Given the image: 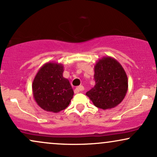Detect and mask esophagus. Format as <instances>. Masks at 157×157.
Returning a JSON list of instances; mask_svg holds the SVG:
<instances>
[{"mask_svg":"<svg viewBox=\"0 0 157 157\" xmlns=\"http://www.w3.org/2000/svg\"><path fill=\"white\" fill-rule=\"evenodd\" d=\"M84 90V87L82 86H77V87L75 89V91H76L77 93L78 92H81V91H82Z\"/></svg>","mask_w":157,"mask_h":157,"instance_id":"1","label":"esophagus"}]
</instances>
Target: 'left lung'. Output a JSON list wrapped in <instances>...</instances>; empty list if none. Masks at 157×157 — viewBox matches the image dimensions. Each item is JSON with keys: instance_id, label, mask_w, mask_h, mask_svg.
Segmentation results:
<instances>
[{"instance_id": "1", "label": "left lung", "mask_w": 157, "mask_h": 157, "mask_svg": "<svg viewBox=\"0 0 157 157\" xmlns=\"http://www.w3.org/2000/svg\"><path fill=\"white\" fill-rule=\"evenodd\" d=\"M95 86L86 94L103 110L117 106L125 98L128 83L125 70L113 57H103L94 66Z\"/></svg>"}]
</instances>
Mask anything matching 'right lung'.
I'll use <instances>...</instances> for the list:
<instances>
[{"label":"right lung","mask_w":157,"mask_h":157,"mask_svg":"<svg viewBox=\"0 0 157 157\" xmlns=\"http://www.w3.org/2000/svg\"><path fill=\"white\" fill-rule=\"evenodd\" d=\"M63 65L48 62L36 74L32 82L35 102L42 109L58 113L68 107L74 91L68 79L63 76Z\"/></svg>","instance_id":"obj_1"}]
</instances>
